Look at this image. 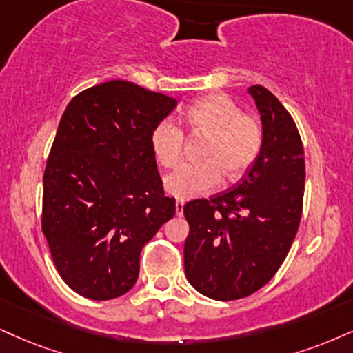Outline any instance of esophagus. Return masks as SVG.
<instances>
[{
  "mask_svg": "<svg viewBox=\"0 0 353 353\" xmlns=\"http://www.w3.org/2000/svg\"><path fill=\"white\" fill-rule=\"evenodd\" d=\"M183 206H185V201H181V199H176V203H175L176 216H183Z\"/></svg>",
  "mask_w": 353,
  "mask_h": 353,
  "instance_id": "obj_1",
  "label": "esophagus"
}]
</instances>
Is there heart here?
Here are the masks:
<instances>
[{
	"label": "heart",
	"instance_id": "obj_1",
	"mask_svg": "<svg viewBox=\"0 0 353 353\" xmlns=\"http://www.w3.org/2000/svg\"><path fill=\"white\" fill-rule=\"evenodd\" d=\"M183 124L191 134L206 136L199 159L170 173L165 188L180 199L201 196L219 183L236 181L256 162L263 147V128L255 116L242 112L239 104L224 93H211L190 104L183 112ZM155 160L165 168L180 163L185 134L173 121L155 125L150 136Z\"/></svg>",
	"mask_w": 353,
	"mask_h": 353
}]
</instances>
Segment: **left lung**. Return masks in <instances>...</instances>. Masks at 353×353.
I'll use <instances>...</instances> for the list:
<instances>
[{
	"label": "left lung",
	"instance_id": "1",
	"mask_svg": "<svg viewBox=\"0 0 353 353\" xmlns=\"http://www.w3.org/2000/svg\"><path fill=\"white\" fill-rule=\"evenodd\" d=\"M263 128L256 162L232 188L183 206L190 234L185 273L204 296H250L275 276L303 212L304 149L293 117L273 93L249 88Z\"/></svg>",
	"mask_w": 353,
	"mask_h": 353
}]
</instances>
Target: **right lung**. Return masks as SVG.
<instances>
[{
  "label": "right lung",
  "instance_id": "1",
  "mask_svg": "<svg viewBox=\"0 0 353 353\" xmlns=\"http://www.w3.org/2000/svg\"><path fill=\"white\" fill-rule=\"evenodd\" d=\"M176 99L124 80L68 103L43 172L42 232L57 272L106 301L136 285L141 250L175 214L150 136Z\"/></svg>",
  "mask_w": 353,
  "mask_h": 353
}]
</instances>
